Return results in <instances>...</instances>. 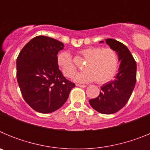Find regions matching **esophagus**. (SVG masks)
<instances>
[{
    "label": "esophagus",
    "mask_w": 150,
    "mask_h": 150,
    "mask_svg": "<svg viewBox=\"0 0 150 150\" xmlns=\"http://www.w3.org/2000/svg\"><path fill=\"white\" fill-rule=\"evenodd\" d=\"M76 86L78 87H82V88H85V87H86V85H81V84H76Z\"/></svg>",
    "instance_id": "1"
}]
</instances>
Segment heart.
Returning <instances> with one entry per match:
<instances>
[{
  "mask_svg": "<svg viewBox=\"0 0 150 150\" xmlns=\"http://www.w3.org/2000/svg\"><path fill=\"white\" fill-rule=\"evenodd\" d=\"M79 55L86 59L83 66V71L76 74L73 79L81 83L95 81L104 83L110 80L115 76L119 65L117 53L110 47L101 48L98 46H89L79 50ZM57 64L62 74L66 77H71L76 72L71 54L62 52L56 58Z\"/></svg>",
  "mask_w": 150,
  "mask_h": 150,
  "instance_id": "heart-1",
  "label": "heart"
}]
</instances>
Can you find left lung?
<instances>
[{"label":"left lung","mask_w":150,"mask_h":150,"mask_svg":"<svg viewBox=\"0 0 150 150\" xmlns=\"http://www.w3.org/2000/svg\"><path fill=\"white\" fill-rule=\"evenodd\" d=\"M105 41L117 53L120 61V68L115 79L103 85L100 95L89 100V104L100 113L112 114L121 110L129 100L136 83L137 64L129 50L123 43L111 38Z\"/></svg>","instance_id":"8db88e82"}]
</instances>
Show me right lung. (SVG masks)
Wrapping results in <instances>:
<instances>
[{
    "label": "right lung",
    "instance_id": "add662e5",
    "mask_svg": "<svg viewBox=\"0 0 150 150\" xmlns=\"http://www.w3.org/2000/svg\"><path fill=\"white\" fill-rule=\"evenodd\" d=\"M63 43L46 36L30 40L18 54L16 76L22 97L32 109L49 113L66 102L75 84L63 76L57 55Z\"/></svg>",
    "mask_w": 150,
    "mask_h": 150
}]
</instances>
